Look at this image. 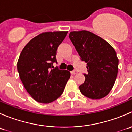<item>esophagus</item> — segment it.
<instances>
[{"label":"esophagus","mask_w":132,"mask_h":132,"mask_svg":"<svg viewBox=\"0 0 132 132\" xmlns=\"http://www.w3.org/2000/svg\"><path fill=\"white\" fill-rule=\"evenodd\" d=\"M77 71H76V70H74V71H71V73L72 74H73V75H75V74H77Z\"/></svg>","instance_id":"obj_1"}]
</instances>
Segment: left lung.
<instances>
[{
	"mask_svg": "<svg viewBox=\"0 0 132 132\" xmlns=\"http://www.w3.org/2000/svg\"><path fill=\"white\" fill-rule=\"evenodd\" d=\"M69 38L81 60L87 63L88 73L79 86L85 96L93 100L105 97L116 80L119 59L114 48L105 39L87 30L73 31Z\"/></svg>",
	"mask_w": 132,
	"mask_h": 132,
	"instance_id": "1",
	"label": "left lung"
}]
</instances>
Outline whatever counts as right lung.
Returning a JSON list of instances; mask_svg holds the SVG:
<instances>
[{
	"instance_id": "add662e5",
	"label": "right lung",
	"mask_w": 132,
	"mask_h": 132,
	"mask_svg": "<svg viewBox=\"0 0 132 132\" xmlns=\"http://www.w3.org/2000/svg\"><path fill=\"white\" fill-rule=\"evenodd\" d=\"M67 33H41L25 45L20 55L17 62L20 78L26 91L36 102L49 103L57 99L70 78V71L52 66L57 62L59 45Z\"/></svg>"
}]
</instances>
